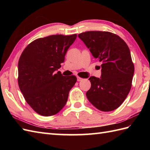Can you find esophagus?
Here are the masks:
<instances>
[{"label": "esophagus", "mask_w": 150, "mask_h": 150, "mask_svg": "<svg viewBox=\"0 0 150 150\" xmlns=\"http://www.w3.org/2000/svg\"><path fill=\"white\" fill-rule=\"evenodd\" d=\"M82 79H82V78H81V77H77V81H81L82 80Z\"/></svg>", "instance_id": "obj_1"}]
</instances>
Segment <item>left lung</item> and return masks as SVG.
<instances>
[{
	"label": "left lung",
	"mask_w": 150,
	"mask_h": 150,
	"mask_svg": "<svg viewBox=\"0 0 150 150\" xmlns=\"http://www.w3.org/2000/svg\"><path fill=\"white\" fill-rule=\"evenodd\" d=\"M92 55L101 64V77H90L86 92L89 101L103 111L115 110L122 104L131 90L134 65L126 43L108 31H91L78 35Z\"/></svg>",
	"instance_id": "1"
}]
</instances>
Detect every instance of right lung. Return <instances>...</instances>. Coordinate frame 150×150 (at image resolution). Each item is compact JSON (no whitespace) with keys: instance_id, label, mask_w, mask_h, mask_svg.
Here are the masks:
<instances>
[{"instance_id":"obj_1","label":"right lung","mask_w":150,"mask_h":150,"mask_svg":"<svg viewBox=\"0 0 150 150\" xmlns=\"http://www.w3.org/2000/svg\"><path fill=\"white\" fill-rule=\"evenodd\" d=\"M77 34L53 35L33 40L22 53L18 63V83L30 107L42 116L59 113L66 104L70 90L77 82L74 75L57 71Z\"/></svg>"}]
</instances>
